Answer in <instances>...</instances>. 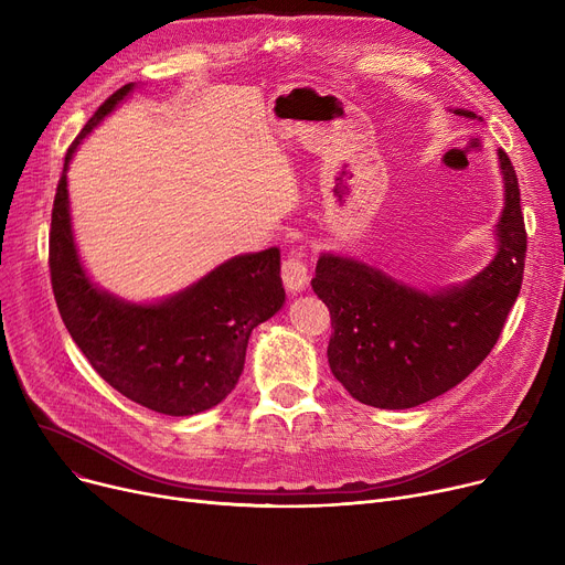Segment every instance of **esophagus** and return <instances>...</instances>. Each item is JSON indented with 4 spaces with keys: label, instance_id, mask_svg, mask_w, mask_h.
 <instances>
[{
    "label": "esophagus",
    "instance_id": "esophagus-1",
    "mask_svg": "<svg viewBox=\"0 0 565 565\" xmlns=\"http://www.w3.org/2000/svg\"><path fill=\"white\" fill-rule=\"evenodd\" d=\"M281 279L290 292H298L309 284V267L305 254H292L281 263Z\"/></svg>",
    "mask_w": 565,
    "mask_h": 565
}]
</instances>
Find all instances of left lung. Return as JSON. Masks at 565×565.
I'll use <instances>...</instances> for the list:
<instances>
[{
    "mask_svg": "<svg viewBox=\"0 0 565 565\" xmlns=\"http://www.w3.org/2000/svg\"><path fill=\"white\" fill-rule=\"evenodd\" d=\"M458 116L477 118L469 109ZM503 213L499 252L462 286L424 292L362 260L322 254L311 279L328 305V360L352 398L380 409H407L454 390L494 348L524 275L526 228L518 175L499 148Z\"/></svg>",
    "mask_w": 565,
    "mask_h": 565,
    "instance_id": "1",
    "label": "left lung"
}]
</instances>
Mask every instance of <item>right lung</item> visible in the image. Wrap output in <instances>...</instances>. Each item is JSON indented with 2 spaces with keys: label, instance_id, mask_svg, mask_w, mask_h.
I'll return each instance as SVG.
<instances>
[{
  "label": "right lung",
  "instance_id": "right-lung-1",
  "mask_svg": "<svg viewBox=\"0 0 565 565\" xmlns=\"http://www.w3.org/2000/svg\"><path fill=\"white\" fill-rule=\"evenodd\" d=\"M132 86L111 94L68 146L52 205V290L66 330L107 384L153 412L190 417L231 394L252 330L281 309V258L277 247L228 258L156 305L118 300L86 277L73 241L66 171L82 139Z\"/></svg>",
  "mask_w": 565,
  "mask_h": 565
}]
</instances>
